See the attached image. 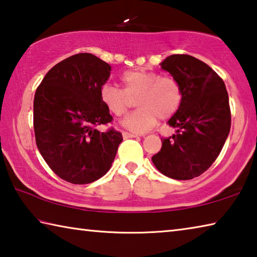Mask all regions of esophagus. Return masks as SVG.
<instances>
[{"mask_svg":"<svg viewBox=\"0 0 257 257\" xmlns=\"http://www.w3.org/2000/svg\"><path fill=\"white\" fill-rule=\"evenodd\" d=\"M122 136H123L124 139H128V138H135V137H136V135L130 134V133H127V132H123Z\"/></svg>","mask_w":257,"mask_h":257,"instance_id":"34e87169","label":"esophagus"}]
</instances>
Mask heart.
Instances as JSON below:
<instances>
[{"label": "heart", "mask_w": 257, "mask_h": 257, "mask_svg": "<svg viewBox=\"0 0 257 257\" xmlns=\"http://www.w3.org/2000/svg\"><path fill=\"white\" fill-rule=\"evenodd\" d=\"M123 88L104 85L101 101L116 118L124 116L134 106L139 108L123 120V125L137 134L147 133L160 120L175 114L182 101V90L176 78L161 76L147 69L125 71L121 77Z\"/></svg>", "instance_id": "heart-1"}]
</instances>
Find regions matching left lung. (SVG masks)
<instances>
[{"label": "left lung", "instance_id": "left-lung-1", "mask_svg": "<svg viewBox=\"0 0 257 257\" xmlns=\"http://www.w3.org/2000/svg\"><path fill=\"white\" fill-rule=\"evenodd\" d=\"M161 68L180 84L182 101L168 122L176 134L161 138L162 147L152 161L164 176L189 180L211 167L227 141L231 125L228 92L221 77L191 55L168 56Z\"/></svg>", "mask_w": 257, "mask_h": 257}]
</instances>
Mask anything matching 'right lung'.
<instances>
[{
  "instance_id": "add662e5",
  "label": "right lung",
  "mask_w": 257,
  "mask_h": 257,
  "mask_svg": "<svg viewBox=\"0 0 257 257\" xmlns=\"http://www.w3.org/2000/svg\"><path fill=\"white\" fill-rule=\"evenodd\" d=\"M111 66L90 53L69 56L51 69L34 98L38 151L56 176L75 185L90 184L110 170L122 135L113 128L101 101Z\"/></svg>"
}]
</instances>
